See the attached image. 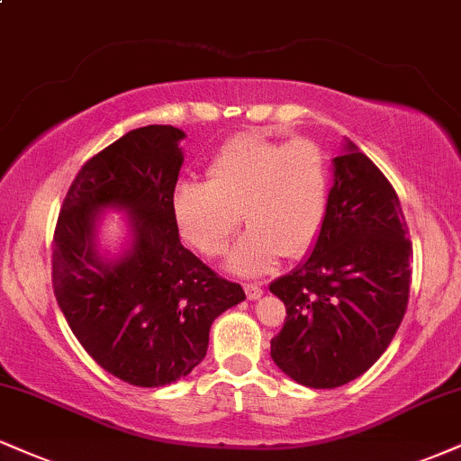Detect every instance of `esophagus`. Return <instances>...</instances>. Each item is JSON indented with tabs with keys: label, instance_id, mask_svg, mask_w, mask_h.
<instances>
[{
	"label": "esophagus",
	"instance_id": "obj_1",
	"mask_svg": "<svg viewBox=\"0 0 461 461\" xmlns=\"http://www.w3.org/2000/svg\"><path fill=\"white\" fill-rule=\"evenodd\" d=\"M245 292H247L249 301H258V298L264 294V290H262V287H259L258 284H247V285H245Z\"/></svg>",
	"mask_w": 461,
	"mask_h": 461
}]
</instances>
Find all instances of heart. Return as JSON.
Returning <instances> with one entry per match:
<instances>
[{
    "label": "heart",
    "instance_id": "1",
    "mask_svg": "<svg viewBox=\"0 0 461 461\" xmlns=\"http://www.w3.org/2000/svg\"><path fill=\"white\" fill-rule=\"evenodd\" d=\"M330 169L312 140L279 143L245 132L225 143L206 182H180L174 214L182 236L203 255L225 253L242 221L249 223L227 266L238 275L268 273L281 255L301 258L326 221Z\"/></svg>",
    "mask_w": 461,
    "mask_h": 461
}]
</instances>
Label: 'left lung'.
Here are the masks:
<instances>
[{"instance_id":"8db88e82","label":"left lung","mask_w":461,"mask_h":461,"mask_svg":"<svg viewBox=\"0 0 461 461\" xmlns=\"http://www.w3.org/2000/svg\"><path fill=\"white\" fill-rule=\"evenodd\" d=\"M332 167L335 185L312 255L270 284L287 313L270 357L309 389L348 384L382 357L412 281V242L395 188L352 141Z\"/></svg>"}]
</instances>
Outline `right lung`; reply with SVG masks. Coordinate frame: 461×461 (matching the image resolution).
Wrapping results in <instances>:
<instances>
[{
    "instance_id": "add662e5",
    "label": "right lung",
    "mask_w": 461,
    "mask_h": 461,
    "mask_svg": "<svg viewBox=\"0 0 461 461\" xmlns=\"http://www.w3.org/2000/svg\"><path fill=\"white\" fill-rule=\"evenodd\" d=\"M185 132L149 124L126 132L83 165L53 236V292L72 335L104 371L132 386L185 378L208 350L212 321L245 301L182 247L174 191ZM130 214V249L97 251L100 214Z\"/></svg>"
}]
</instances>
